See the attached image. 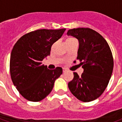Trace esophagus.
<instances>
[{
  "mask_svg": "<svg viewBox=\"0 0 122 122\" xmlns=\"http://www.w3.org/2000/svg\"><path fill=\"white\" fill-rule=\"evenodd\" d=\"M63 72H65L66 71V68H63Z\"/></svg>",
  "mask_w": 122,
  "mask_h": 122,
  "instance_id": "1",
  "label": "esophagus"
}]
</instances>
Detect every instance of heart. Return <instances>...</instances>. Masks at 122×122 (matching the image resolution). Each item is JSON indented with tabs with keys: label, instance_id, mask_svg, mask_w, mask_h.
Wrapping results in <instances>:
<instances>
[{
	"label": "heart",
	"instance_id": "b5f03b06",
	"mask_svg": "<svg viewBox=\"0 0 122 122\" xmlns=\"http://www.w3.org/2000/svg\"><path fill=\"white\" fill-rule=\"evenodd\" d=\"M76 40L75 38H72V37H70V38H68L66 40V41H75Z\"/></svg>",
	"mask_w": 122,
	"mask_h": 122
}]
</instances>
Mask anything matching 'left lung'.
Returning a JSON list of instances; mask_svg holds the SVG:
<instances>
[{
    "label": "left lung",
    "instance_id": "8db88e82",
    "mask_svg": "<svg viewBox=\"0 0 122 122\" xmlns=\"http://www.w3.org/2000/svg\"><path fill=\"white\" fill-rule=\"evenodd\" d=\"M67 35L78 40L77 59L84 69L80 76L74 72L68 87L79 101H94L104 92L113 71V59L110 47L102 35L91 28H73L69 30Z\"/></svg>",
    "mask_w": 122,
    "mask_h": 122
}]
</instances>
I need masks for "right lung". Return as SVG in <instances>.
Instances as JSON below:
<instances>
[{"instance_id": "obj_1", "label": "right lung", "mask_w": 122, "mask_h": 122, "mask_svg": "<svg viewBox=\"0 0 122 122\" xmlns=\"http://www.w3.org/2000/svg\"><path fill=\"white\" fill-rule=\"evenodd\" d=\"M66 28L41 29L22 36L12 49L10 60L12 81L19 93L31 102H39L51 92L54 83L63 73L57 67L51 70L41 61L50 55L53 44Z\"/></svg>"}]
</instances>
